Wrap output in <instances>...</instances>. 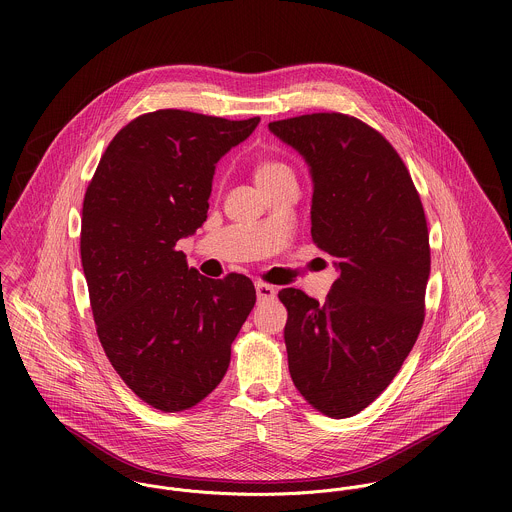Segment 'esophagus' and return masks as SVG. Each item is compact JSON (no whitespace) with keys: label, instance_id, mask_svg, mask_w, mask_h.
I'll use <instances>...</instances> for the list:
<instances>
[{"label":"esophagus","instance_id":"esophagus-1","mask_svg":"<svg viewBox=\"0 0 512 512\" xmlns=\"http://www.w3.org/2000/svg\"><path fill=\"white\" fill-rule=\"evenodd\" d=\"M256 295H258V299H274L276 297V288L270 286V284L258 282L256 284Z\"/></svg>","mask_w":512,"mask_h":512}]
</instances>
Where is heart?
I'll list each match as a JSON object with an SVG mask.
<instances>
[{"mask_svg":"<svg viewBox=\"0 0 512 512\" xmlns=\"http://www.w3.org/2000/svg\"><path fill=\"white\" fill-rule=\"evenodd\" d=\"M252 173H254L256 185H258L260 189L266 187V185H270V183H276V181L282 179V177L293 175L292 167H290L286 161H282V159H278V157H272V155L260 157V159L254 163Z\"/></svg>","mask_w":512,"mask_h":512,"instance_id":"obj_1","label":"heart"}]
</instances>
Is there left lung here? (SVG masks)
Masks as SVG:
<instances>
[{"label": "left lung", "mask_w": 512, "mask_h": 512, "mask_svg": "<svg viewBox=\"0 0 512 512\" xmlns=\"http://www.w3.org/2000/svg\"><path fill=\"white\" fill-rule=\"evenodd\" d=\"M309 165L311 238L335 258L325 303L286 288L295 388L319 412L349 418L392 382L412 351L430 278V234L412 177L382 134L337 112L272 122Z\"/></svg>", "instance_id": "8db88e82"}]
</instances>
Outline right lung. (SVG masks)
<instances>
[{"label": "right lung", "instance_id": "1", "mask_svg": "<svg viewBox=\"0 0 512 512\" xmlns=\"http://www.w3.org/2000/svg\"><path fill=\"white\" fill-rule=\"evenodd\" d=\"M260 118L157 110L106 147L82 203L80 260L98 339L149 406L181 412L219 386L256 303L242 274L201 276L177 248L207 220L220 157Z\"/></svg>", "mask_w": 512, "mask_h": 512}]
</instances>
